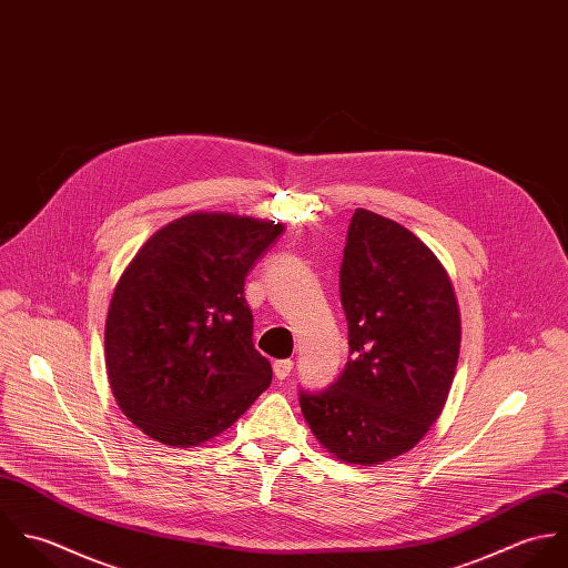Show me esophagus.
I'll return each instance as SVG.
<instances>
[{"label":"esophagus","mask_w":568,"mask_h":568,"mask_svg":"<svg viewBox=\"0 0 568 568\" xmlns=\"http://www.w3.org/2000/svg\"><path fill=\"white\" fill-rule=\"evenodd\" d=\"M291 372H293V361H288V358L273 363V374L277 381H286L291 376Z\"/></svg>","instance_id":"34e87169"}]
</instances>
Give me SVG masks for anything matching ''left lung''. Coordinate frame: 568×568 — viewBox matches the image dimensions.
I'll use <instances>...</instances> for the list:
<instances>
[{
  "mask_svg": "<svg viewBox=\"0 0 568 568\" xmlns=\"http://www.w3.org/2000/svg\"><path fill=\"white\" fill-rule=\"evenodd\" d=\"M349 361L302 413L327 453L378 466L435 424L455 378L462 315L437 255L400 223L358 207L341 264Z\"/></svg>",
  "mask_w": 568,
  "mask_h": 568,
  "instance_id": "8db88e82",
  "label": "left lung"
}]
</instances>
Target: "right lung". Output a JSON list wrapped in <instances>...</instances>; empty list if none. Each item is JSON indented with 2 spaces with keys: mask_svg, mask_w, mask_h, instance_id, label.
Segmentation results:
<instances>
[{
  "mask_svg": "<svg viewBox=\"0 0 568 568\" xmlns=\"http://www.w3.org/2000/svg\"><path fill=\"white\" fill-rule=\"evenodd\" d=\"M282 232L275 221L192 212L122 271L104 324L106 376L122 413L155 442L201 446L271 385L244 275Z\"/></svg>",
  "mask_w": 568,
  "mask_h": 568,
  "instance_id": "1",
  "label": "right lung"
}]
</instances>
